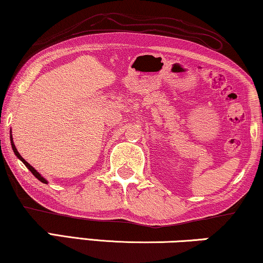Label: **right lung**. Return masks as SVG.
Masks as SVG:
<instances>
[{"label": "right lung", "instance_id": "obj_1", "mask_svg": "<svg viewBox=\"0 0 263 263\" xmlns=\"http://www.w3.org/2000/svg\"><path fill=\"white\" fill-rule=\"evenodd\" d=\"M10 143H12V148H13V151H14V153H15V156H16L17 158H19V159H20L21 161H23V163L25 164V166H26V167L28 168V170H30V171L32 172V174H33V176H34V177H35V178H38V179H39V181H41L42 183H45V184H46V183H48V181H46V179H45L44 177H42V175H41V174H39V172H38L37 170H35V168H34V167H32V166H31V165H30V164H28V163H27V161H26V160H25L23 157H21V156H20V153H19V152H17L16 147H15V145H14V142H13V136H12V130H10Z\"/></svg>", "mask_w": 263, "mask_h": 263}]
</instances>
